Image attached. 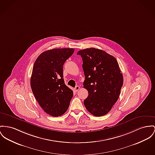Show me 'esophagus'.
I'll return each mask as SVG.
<instances>
[{"label":"esophagus","instance_id":"34e87169","mask_svg":"<svg viewBox=\"0 0 155 155\" xmlns=\"http://www.w3.org/2000/svg\"><path fill=\"white\" fill-rule=\"evenodd\" d=\"M79 89H80V87H79V86H76L75 87V88H74V90H75L76 92H78V91L79 90Z\"/></svg>","mask_w":155,"mask_h":155}]
</instances>
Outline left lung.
<instances>
[{
  "mask_svg": "<svg viewBox=\"0 0 155 155\" xmlns=\"http://www.w3.org/2000/svg\"><path fill=\"white\" fill-rule=\"evenodd\" d=\"M82 58L83 87L89 95L84 104L95 116L107 114L119 99L124 78L117 61L102 50L87 48L77 53Z\"/></svg>",
  "mask_w": 155,
  "mask_h": 155,
  "instance_id": "obj_1",
  "label": "left lung"
}]
</instances>
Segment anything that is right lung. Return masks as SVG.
<instances>
[{"mask_svg": "<svg viewBox=\"0 0 155 155\" xmlns=\"http://www.w3.org/2000/svg\"><path fill=\"white\" fill-rule=\"evenodd\" d=\"M74 51L71 48L46 51L34 63L31 78V91L43 110L52 116L64 114L72 98L73 92L63 79V66Z\"/></svg>", "mask_w": 155, "mask_h": 155, "instance_id": "right-lung-1", "label": "right lung"}]
</instances>
